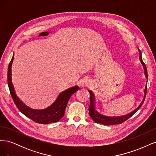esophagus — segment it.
Masks as SVG:
<instances>
[{
  "instance_id": "34e87169",
  "label": "esophagus",
  "mask_w": 156,
  "mask_h": 156,
  "mask_svg": "<svg viewBox=\"0 0 156 156\" xmlns=\"http://www.w3.org/2000/svg\"><path fill=\"white\" fill-rule=\"evenodd\" d=\"M88 85V83L87 81H83L81 83V86L82 87H87Z\"/></svg>"
}]
</instances>
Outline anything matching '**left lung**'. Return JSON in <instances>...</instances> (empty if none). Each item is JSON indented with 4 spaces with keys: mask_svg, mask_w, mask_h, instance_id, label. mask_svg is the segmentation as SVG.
Masks as SVG:
<instances>
[{
    "mask_svg": "<svg viewBox=\"0 0 156 156\" xmlns=\"http://www.w3.org/2000/svg\"><path fill=\"white\" fill-rule=\"evenodd\" d=\"M139 52V59L141 64H142L144 68V75L145 77L147 79V81H146V84H147L148 82V74H147V69H146V67L145 64L143 62V59H142V56H141V52L139 49H138ZM146 92H147V86L145 87V89L144 90V98L143 99L142 101L140 103L139 106L136 108L135 110H134L133 112H131L129 113V115H124V116H119V117H109L108 119H106V118H104L103 115L100 114L96 110V105H95V99H94V94L92 91L89 90L90 94V106H89V115L92 118V119L96 122V123L98 124H101L103 125H106V126H110V125H115V124H120L122 123H123L124 122L127 120V119H129L131 116H133L135 113L137 111L140 107L142 106L143 103L144 101V99L146 97Z\"/></svg>",
    "mask_w": 156,
    "mask_h": 156,
    "instance_id": "8db88e82",
    "label": "left lung"
}]
</instances>
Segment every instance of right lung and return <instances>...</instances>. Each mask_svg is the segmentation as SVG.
Masks as SVG:
<instances>
[{"mask_svg": "<svg viewBox=\"0 0 156 156\" xmlns=\"http://www.w3.org/2000/svg\"><path fill=\"white\" fill-rule=\"evenodd\" d=\"M13 56L14 55H13L12 58L8 66V84L13 100L18 109L23 115L36 123L48 124L58 122L64 116L66 107L67 106L70 97L73 94L78 90L79 88V87L75 86L61 92L53 104L45 109L36 110L28 107L17 96L12 81V65L14 58Z\"/></svg>", "mask_w": 156, "mask_h": 156, "instance_id": "right-lung-1", "label": "right lung"}]
</instances>
